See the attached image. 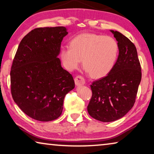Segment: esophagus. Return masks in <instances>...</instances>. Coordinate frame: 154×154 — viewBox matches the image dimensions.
Listing matches in <instances>:
<instances>
[{
    "label": "esophagus",
    "mask_w": 154,
    "mask_h": 154,
    "mask_svg": "<svg viewBox=\"0 0 154 154\" xmlns=\"http://www.w3.org/2000/svg\"><path fill=\"white\" fill-rule=\"evenodd\" d=\"M75 85H77V86H81V85L85 84V79L81 75H77V77L75 78Z\"/></svg>",
    "instance_id": "esophagus-1"
}]
</instances>
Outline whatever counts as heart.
Here are the masks:
<instances>
[{"instance_id": "b5f03b06", "label": "heart", "mask_w": 154, "mask_h": 154, "mask_svg": "<svg viewBox=\"0 0 154 154\" xmlns=\"http://www.w3.org/2000/svg\"><path fill=\"white\" fill-rule=\"evenodd\" d=\"M119 54L118 43L111 36L85 32L75 36L70 47L61 49L60 57L65 68L72 71L83 66L93 77H105L115 66Z\"/></svg>"}]
</instances>
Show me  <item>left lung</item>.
Here are the masks:
<instances>
[{
    "mask_svg": "<svg viewBox=\"0 0 154 154\" xmlns=\"http://www.w3.org/2000/svg\"><path fill=\"white\" fill-rule=\"evenodd\" d=\"M119 45V56L111 71L90 85L92 98L88 105L91 117L103 122L124 117L135 103L141 80V67L136 47L126 36L111 30Z\"/></svg>",
    "mask_w": 154,
    "mask_h": 154,
    "instance_id": "obj_1",
    "label": "left lung"
}]
</instances>
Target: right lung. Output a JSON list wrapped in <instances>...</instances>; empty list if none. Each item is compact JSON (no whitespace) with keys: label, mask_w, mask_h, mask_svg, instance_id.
Masks as SVG:
<instances>
[{"label":"right lung","mask_w":154,"mask_h":154,"mask_svg":"<svg viewBox=\"0 0 154 154\" xmlns=\"http://www.w3.org/2000/svg\"><path fill=\"white\" fill-rule=\"evenodd\" d=\"M67 34L63 26L37 28L18 46L10 72L12 97L21 110L36 120L58 118L65 96L75 88L72 75L58 58Z\"/></svg>","instance_id":"right-lung-1"}]
</instances>
